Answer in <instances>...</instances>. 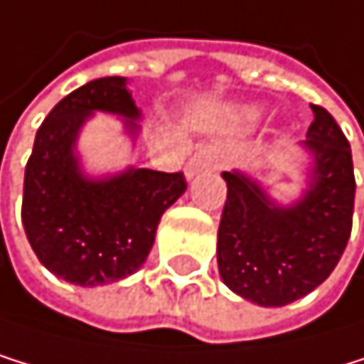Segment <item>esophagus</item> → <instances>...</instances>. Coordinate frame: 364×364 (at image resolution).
<instances>
[{
	"mask_svg": "<svg viewBox=\"0 0 364 364\" xmlns=\"http://www.w3.org/2000/svg\"><path fill=\"white\" fill-rule=\"evenodd\" d=\"M223 164H225V154L218 150V148L205 146V148H198L194 152V156L188 161L186 174L188 176H194L200 170H218V168H223Z\"/></svg>",
	"mask_w": 364,
	"mask_h": 364,
	"instance_id": "obj_1",
	"label": "esophagus"
}]
</instances>
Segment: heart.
<instances>
[{
    "mask_svg": "<svg viewBox=\"0 0 364 364\" xmlns=\"http://www.w3.org/2000/svg\"><path fill=\"white\" fill-rule=\"evenodd\" d=\"M228 117L238 128H254L263 117V108L261 106H236L228 112Z\"/></svg>",
    "mask_w": 364,
    "mask_h": 364,
    "instance_id": "obj_1",
    "label": "heart"
}]
</instances>
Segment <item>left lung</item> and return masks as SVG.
I'll return each instance as SVG.
<instances>
[{"label": "left lung", "mask_w": 364, "mask_h": 364, "mask_svg": "<svg viewBox=\"0 0 364 364\" xmlns=\"http://www.w3.org/2000/svg\"><path fill=\"white\" fill-rule=\"evenodd\" d=\"M311 110L301 141L309 166L294 203H279L245 170L221 174L228 200L218 225V274L234 294L261 307H283L316 289L351 234L356 181L349 141L325 108Z\"/></svg>", "instance_id": "obj_1"}]
</instances>
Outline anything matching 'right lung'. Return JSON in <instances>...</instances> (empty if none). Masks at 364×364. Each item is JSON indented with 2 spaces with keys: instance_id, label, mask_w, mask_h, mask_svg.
<instances>
[{
  "instance_id": "right-lung-1",
  "label": "right lung",
  "mask_w": 364,
  "mask_h": 364,
  "mask_svg": "<svg viewBox=\"0 0 364 364\" xmlns=\"http://www.w3.org/2000/svg\"><path fill=\"white\" fill-rule=\"evenodd\" d=\"M97 112L119 117L136 141L141 110L128 79L101 77L50 110L23 176L21 223L28 243L48 272L81 287L134 274L154 245L161 216L188 188L181 172L134 166L103 176L83 172L77 141Z\"/></svg>"
}]
</instances>
